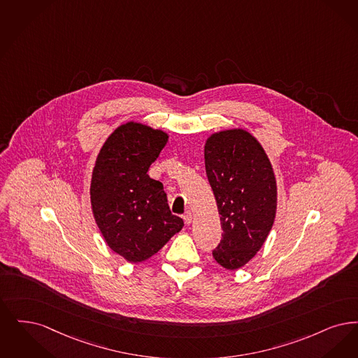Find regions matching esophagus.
<instances>
[{"instance_id": "obj_1", "label": "esophagus", "mask_w": 358, "mask_h": 358, "mask_svg": "<svg viewBox=\"0 0 358 358\" xmlns=\"http://www.w3.org/2000/svg\"><path fill=\"white\" fill-rule=\"evenodd\" d=\"M183 219H185V223H186L187 226L191 224V222H192V214H191V211H187L186 214L183 215Z\"/></svg>"}]
</instances>
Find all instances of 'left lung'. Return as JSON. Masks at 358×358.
<instances>
[{"mask_svg":"<svg viewBox=\"0 0 358 358\" xmlns=\"http://www.w3.org/2000/svg\"><path fill=\"white\" fill-rule=\"evenodd\" d=\"M204 164L223 230L213 257L236 270L255 257L273 227L274 171L259 141L241 128L213 134L204 145Z\"/></svg>","mask_w":358,"mask_h":358,"instance_id":"1","label":"left lung"}]
</instances>
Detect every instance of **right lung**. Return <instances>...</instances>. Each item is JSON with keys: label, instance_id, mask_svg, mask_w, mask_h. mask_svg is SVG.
Here are the masks:
<instances>
[{"label": "right lung", "instance_id": "1", "mask_svg": "<svg viewBox=\"0 0 358 358\" xmlns=\"http://www.w3.org/2000/svg\"><path fill=\"white\" fill-rule=\"evenodd\" d=\"M169 135L128 122L103 144L91 180V204L107 245L131 264L152 257L185 226L172 215L163 185L148 176Z\"/></svg>", "mask_w": 358, "mask_h": 358}]
</instances>
